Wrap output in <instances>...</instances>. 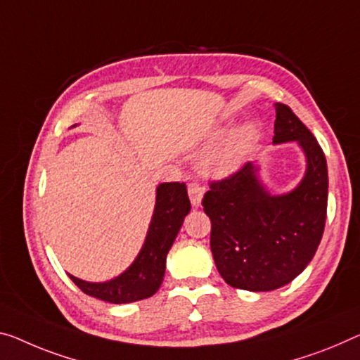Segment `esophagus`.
Segmentation results:
<instances>
[{
  "instance_id": "obj_1",
  "label": "esophagus",
  "mask_w": 360,
  "mask_h": 360,
  "mask_svg": "<svg viewBox=\"0 0 360 360\" xmlns=\"http://www.w3.org/2000/svg\"><path fill=\"white\" fill-rule=\"evenodd\" d=\"M204 195V188L198 184V181H191L188 185V196H190V201L193 206H199L201 204V198Z\"/></svg>"
}]
</instances>
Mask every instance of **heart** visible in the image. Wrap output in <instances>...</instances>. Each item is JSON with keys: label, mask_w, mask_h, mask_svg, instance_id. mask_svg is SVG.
<instances>
[{"label": "heart", "mask_w": 360, "mask_h": 360, "mask_svg": "<svg viewBox=\"0 0 360 360\" xmlns=\"http://www.w3.org/2000/svg\"><path fill=\"white\" fill-rule=\"evenodd\" d=\"M254 140V130L251 127L243 129L231 140L215 148L204 159V165L212 174H230L236 170L245 161V156Z\"/></svg>", "instance_id": "1"}]
</instances>
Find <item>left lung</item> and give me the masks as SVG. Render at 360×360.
Listing matches in <instances>:
<instances>
[{
	"instance_id": "left-lung-1",
	"label": "left lung",
	"mask_w": 360,
	"mask_h": 360,
	"mask_svg": "<svg viewBox=\"0 0 360 360\" xmlns=\"http://www.w3.org/2000/svg\"><path fill=\"white\" fill-rule=\"evenodd\" d=\"M274 143L297 141L307 172L295 191L270 196L246 162L209 181L202 198L211 219V250L222 278L233 288L270 291L295 280L322 240L328 201V170L322 148L290 106L274 104Z\"/></svg>"
}]
</instances>
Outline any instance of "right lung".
I'll use <instances>...</instances> for the list:
<instances>
[{
  "instance_id": "1",
  "label": "right lung",
  "mask_w": 360,
  "mask_h": 360,
  "mask_svg": "<svg viewBox=\"0 0 360 360\" xmlns=\"http://www.w3.org/2000/svg\"><path fill=\"white\" fill-rule=\"evenodd\" d=\"M190 207L185 184H161L158 186L156 207L146 241L134 264L122 275L106 283H88L74 275H69L70 280L85 295L112 304L135 302L153 296L162 283L167 252Z\"/></svg>"
}]
</instances>
